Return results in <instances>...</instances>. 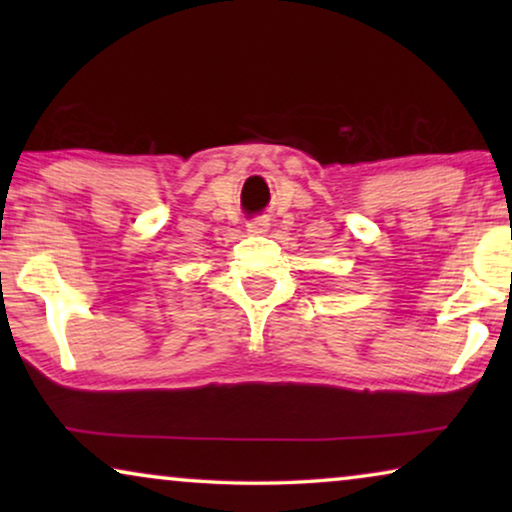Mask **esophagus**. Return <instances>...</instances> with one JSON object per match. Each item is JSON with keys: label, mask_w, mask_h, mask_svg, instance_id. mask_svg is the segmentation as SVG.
I'll use <instances>...</instances> for the list:
<instances>
[{"label": "esophagus", "mask_w": 512, "mask_h": 512, "mask_svg": "<svg viewBox=\"0 0 512 512\" xmlns=\"http://www.w3.org/2000/svg\"><path fill=\"white\" fill-rule=\"evenodd\" d=\"M268 228H270V223L265 221L263 216H261V219H254V221L247 223V230H249L251 235H263V233H268Z\"/></svg>", "instance_id": "esophagus-1"}]
</instances>
